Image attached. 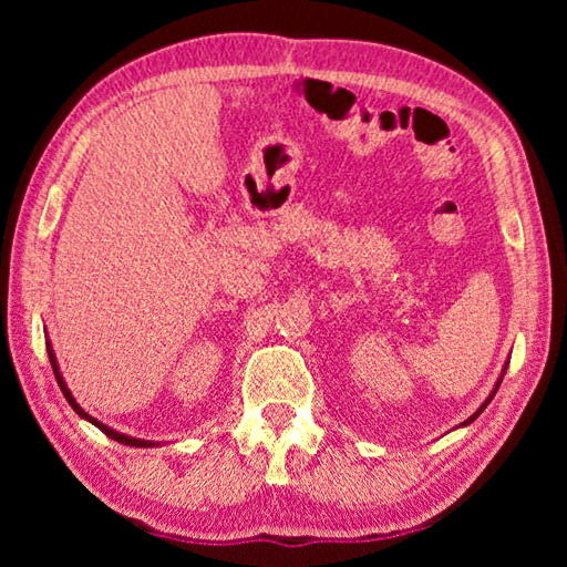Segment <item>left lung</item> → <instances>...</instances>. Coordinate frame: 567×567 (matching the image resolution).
<instances>
[{
    "label": "left lung",
    "mask_w": 567,
    "mask_h": 567,
    "mask_svg": "<svg viewBox=\"0 0 567 567\" xmlns=\"http://www.w3.org/2000/svg\"><path fill=\"white\" fill-rule=\"evenodd\" d=\"M497 385H501V382H497ZM491 400H493V395H491V398H487V402H491ZM487 402H485V405H487ZM485 405H483V408H480V410H477V412H475V415H473V417H470V420H467V422H473V420H475V417H477V415H480V412H483V410H485ZM467 422H465V425H467Z\"/></svg>",
    "instance_id": "obj_1"
}]
</instances>
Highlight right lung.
<instances>
[{"label": "right lung", "mask_w": 567, "mask_h": 567, "mask_svg": "<svg viewBox=\"0 0 567 567\" xmlns=\"http://www.w3.org/2000/svg\"><path fill=\"white\" fill-rule=\"evenodd\" d=\"M47 352H50V362H52L54 378H56V382H60V388H62V392H64V398H66V402H70V405H72V410L76 412V415L84 417V420H90L92 425H97L104 435L112 437V440H117V443H122V445H132V447H152V445H155V443H147V440H137V437H127V435H122V433H117V430H112V427H107V425H102V422H97L94 417H90L87 412H84L80 405H76L74 398H72V392L66 390L64 380H62V375H60V368H56V360H54V352H52V348H47Z\"/></svg>", "instance_id": "add662e5"}]
</instances>
